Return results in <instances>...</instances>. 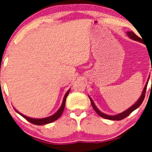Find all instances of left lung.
I'll list each match as a JSON object with an SVG mask.
<instances>
[{
	"label": "left lung",
	"mask_w": 152,
	"mask_h": 152,
	"mask_svg": "<svg viewBox=\"0 0 152 152\" xmlns=\"http://www.w3.org/2000/svg\"><path fill=\"white\" fill-rule=\"evenodd\" d=\"M126 34H127V36H128L130 39H133V40L138 41V42H142L141 38H140L139 37H137V35H136L133 31H127ZM151 71H152V67H151ZM149 77H150V76H148V80H147L146 84H145V87H144L143 90H142L141 96H140V97L139 98L138 100H137V102L134 104L132 106V107H130L129 108L127 109V110H125V111L122 112V113H119V114L115 115H110L104 114V113H103L102 112H101L100 110L97 108V107H96V104H94V102H93V99H92L89 96L90 102H91V104H92V106H93V108L94 109L95 111L97 113V114L99 115V116H101V117L104 118H105V119H108V120H112V121H121V120H122V119L125 118L127 117V116H128L130 113H132L133 111H134V110H135L136 109L138 108V107L140 106V104H142V101H143V99H144V97H145V90H146L147 85H148V80H149Z\"/></svg>",
	"instance_id": "8db88e82"
}]
</instances>
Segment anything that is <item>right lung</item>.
<instances>
[{"label":"right lung","instance_id":"add662e5","mask_svg":"<svg viewBox=\"0 0 152 152\" xmlns=\"http://www.w3.org/2000/svg\"><path fill=\"white\" fill-rule=\"evenodd\" d=\"M70 89H69V90L67 91V93H65V96H64V98H63V101H62V105H61V107H59V110H58L57 111L54 113V114L52 115H50V116H49V117L43 118H30V117H28V116L24 115H23L22 113H20V112H18L15 108H14V109H15V111H16L18 114L20 115L22 117H23L24 118L26 119V120L30 122V123L35 124V125L41 126V125H45V124L52 123V122H53V121H55L56 120H57V119L59 118L61 115H62V113H63V111H64V109H65V102H66L67 96H68L69 93H70Z\"/></svg>","mask_w":152,"mask_h":152}]
</instances>
